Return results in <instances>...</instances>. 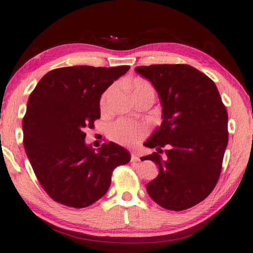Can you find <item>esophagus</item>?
<instances>
[{
    "mask_svg": "<svg viewBox=\"0 0 253 253\" xmlns=\"http://www.w3.org/2000/svg\"><path fill=\"white\" fill-rule=\"evenodd\" d=\"M140 157L135 153H131V162H139Z\"/></svg>",
    "mask_w": 253,
    "mask_h": 253,
    "instance_id": "1",
    "label": "esophagus"
}]
</instances>
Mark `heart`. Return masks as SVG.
Listing matches in <instances>:
<instances>
[{
    "label": "heart",
    "mask_w": 253,
    "mask_h": 253,
    "mask_svg": "<svg viewBox=\"0 0 253 253\" xmlns=\"http://www.w3.org/2000/svg\"><path fill=\"white\" fill-rule=\"evenodd\" d=\"M131 89L134 96L146 93V91H150L154 93V88L148 82L145 80H135L131 83ZM114 93V87L106 90V93L103 95L102 100H100V106L103 109L107 107L108 99ZM145 135V127L138 123L129 122L126 119H119L116 123L109 127L108 129V136L113 141L117 142L124 146H135L138 144L140 139Z\"/></svg>",
    "instance_id": "obj_1"
}]
</instances>
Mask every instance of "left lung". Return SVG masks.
I'll list each match as a JSON object with an SVG mask.
<instances>
[{"mask_svg": "<svg viewBox=\"0 0 253 253\" xmlns=\"http://www.w3.org/2000/svg\"><path fill=\"white\" fill-rule=\"evenodd\" d=\"M135 71L151 82L163 107L162 125L144 144L157 150L144 159L159 168L147 192L165 209L191 208L217 185L228 145L226 107L214 83L195 67L158 64Z\"/></svg>", "mask_w": 253, "mask_h": 253, "instance_id": "left-lung-1", "label": "left lung"}]
</instances>
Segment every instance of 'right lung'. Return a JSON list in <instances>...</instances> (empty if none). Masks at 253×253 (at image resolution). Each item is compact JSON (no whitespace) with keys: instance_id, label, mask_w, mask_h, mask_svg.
I'll use <instances>...</instances> for the list:
<instances>
[{"instance_id":"1","label":"right lung","mask_w":253,"mask_h":253,"mask_svg":"<svg viewBox=\"0 0 253 253\" xmlns=\"http://www.w3.org/2000/svg\"><path fill=\"white\" fill-rule=\"evenodd\" d=\"M129 66H71L45 74L32 91L23 118L24 148L50 198L85 208L102 198L113 170L130 154L109 141L95 150L84 129L100 117V96Z\"/></svg>"}]
</instances>
